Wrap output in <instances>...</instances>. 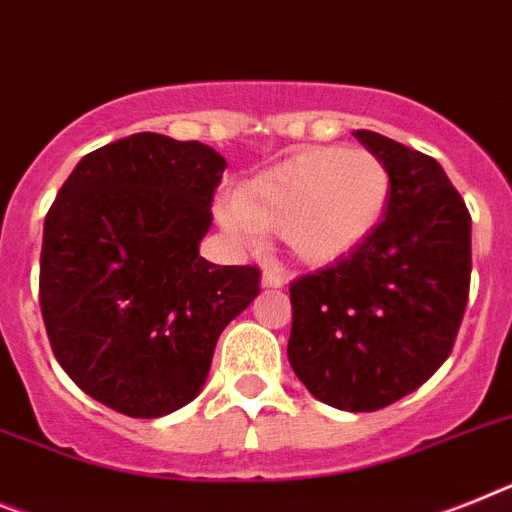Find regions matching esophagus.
<instances>
[{"instance_id":"obj_1","label":"esophagus","mask_w":512,"mask_h":512,"mask_svg":"<svg viewBox=\"0 0 512 512\" xmlns=\"http://www.w3.org/2000/svg\"><path fill=\"white\" fill-rule=\"evenodd\" d=\"M283 286H286V276L278 268L268 265L263 270V289H283Z\"/></svg>"}]
</instances>
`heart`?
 Here are the masks:
<instances>
[{"label":"heart","instance_id":"1","mask_svg":"<svg viewBox=\"0 0 512 512\" xmlns=\"http://www.w3.org/2000/svg\"><path fill=\"white\" fill-rule=\"evenodd\" d=\"M390 171L362 148H315L244 182L218 221L236 236L278 231L294 260L328 268L362 247L388 210Z\"/></svg>","mask_w":512,"mask_h":512}]
</instances>
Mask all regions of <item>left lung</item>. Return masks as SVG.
I'll return each instance as SVG.
<instances>
[{"label": "left lung", "instance_id": "8db88e82", "mask_svg": "<svg viewBox=\"0 0 512 512\" xmlns=\"http://www.w3.org/2000/svg\"><path fill=\"white\" fill-rule=\"evenodd\" d=\"M390 171L385 218L341 263L291 283L289 364L317 401L377 411L453 351L471 283V216L435 158L369 130Z\"/></svg>", "mask_w": 512, "mask_h": 512}]
</instances>
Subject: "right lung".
Returning a JSON list of instances; mask_svg holds the SVG:
<instances>
[{
  "label": "right lung",
  "instance_id": "obj_1",
  "mask_svg": "<svg viewBox=\"0 0 512 512\" xmlns=\"http://www.w3.org/2000/svg\"><path fill=\"white\" fill-rule=\"evenodd\" d=\"M223 161L208 145L137 132L93 150L46 213L41 315L77 388L135 419L182 409L223 328L260 294L255 265H213Z\"/></svg>",
  "mask_w": 512,
  "mask_h": 512
}]
</instances>
